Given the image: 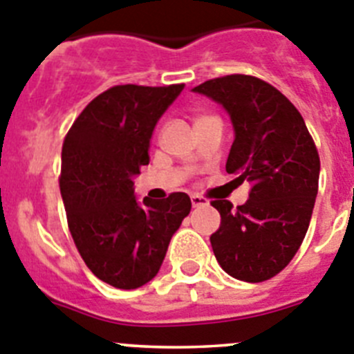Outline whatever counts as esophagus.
Instances as JSON below:
<instances>
[{"instance_id":"obj_1","label":"esophagus","mask_w":354,"mask_h":354,"mask_svg":"<svg viewBox=\"0 0 354 354\" xmlns=\"http://www.w3.org/2000/svg\"><path fill=\"white\" fill-rule=\"evenodd\" d=\"M190 201H192L194 208H199V206L208 205V199H206V197H203V196H197V194H194V196L190 197Z\"/></svg>"}]
</instances>
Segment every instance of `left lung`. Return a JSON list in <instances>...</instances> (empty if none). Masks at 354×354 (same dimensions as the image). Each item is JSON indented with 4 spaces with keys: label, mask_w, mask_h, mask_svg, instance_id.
I'll return each instance as SVG.
<instances>
[{
    "label": "left lung",
    "mask_w": 354,
    "mask_h": 354,
    "mask_svg": "<svg viewBox=\"0 0 354 354\" xmlns=\"http://www.w3.org/2000/svg\"><path fill=\"white\" fill-rule=\"evenodd\" d=\"M194 91L222 104L234 127L225 171L247 180L245 205L212 201L221 227L209 236L225 273L263 282L291 263L316 203L319 153L304 118L277 88L254 75L209 79Z\"/></svg>",
    "instance_id": "8db88e82"
}]
</instances>
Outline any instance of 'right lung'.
<instances>
[{
	"instance_id": "obj_1",
	"label": "right lung",
	"mask_w": 354,
	"mask_h": 354,
	"mask_svg": "<svg viewBox=\"0 0 354 354\" xmlns=\"http://www.w3.org/2000/svg\"><path fill=\"white\" fill-rule=\"evenodd\" d=\"M183 84H120L95 97L66 132L59 190L70 234L95 277L136 289L160 270L171 236L190 213L183 192L138 203L132 178L149 162L158 118Z\"/></svg>"
}]
</instances>
